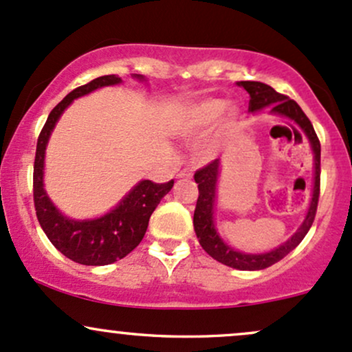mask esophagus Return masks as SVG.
I'll list each match as a JSON object with an SVG mask.
<instances>
[{"label":"esophagus","mask_w":352,"mask_h":352,"mask_svg":"<svg viewBox=\"0 0 352 352\" xmlns=\"http://www.w3.org/2000/svg\"><path fill=\"white\" fill-rule=\"evenodd\" d=\"M192 175H194V170H192V168H184L182 172L179 173V179H192Z\"/></svg>","instance_id":"esophagus-1"}]
</instances>
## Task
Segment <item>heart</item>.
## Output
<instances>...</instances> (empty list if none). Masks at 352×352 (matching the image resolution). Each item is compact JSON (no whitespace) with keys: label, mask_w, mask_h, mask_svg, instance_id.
<instances>
[{"label":"heart","mask_w":352,"mask_h":352,"mask_svg":"<svg viewBox=\"0 0 352 352\" xmlns=\"http://www.w3.org/2000/svg\"><path fill=\"white\" fill-rule=\"evenodd\" d=\"M228 111L226 112L225 110ZM223 113L226 115L223 116V122H222V133H229L232 132L237 125V120H239V113L234 107L227 108V102L223 100H206V102L199 103L190 110L187 117V125L188 129H194V130H204L208 129V126L214 125L217 120L222 117Z\"/></svg>","instance_id":"b5f03b06"}]
</instances>
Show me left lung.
<instances>
[{
	"label": "left lung",
	"mask_w": 352,
	"mask_h": 352,
	"mask_svg": "<svg viewBox=\"0 0 352 352\" xmlns=\"http://www.w3.org/2000/svg\"><path fill=\"white\" fill-rule=\"evenodd\" d=\"M237 85L239 87H244V90L250 95V111H257L265 107H272V110H270L272 113L291 118L292 122H296L297 125L302 129V132L307 135L312 146V152H314V188H312L311 206H309L306 219H304L299 230H297L285 244L264 254L239 252V250L227 245L217 234V229H215L214 223V202L220 162H210L206 167L199 168L195 172L194 179L195 182L199 184V199H197V206L194 212V229L202 249L206 250L208 256L214 257L215 261L222 262V264L229 265V267L239 270H261L270 267V265L276 264L280 258L287 256L291 250H294L296 247L300 244V241L306 237L312 222H314L316 212H318L320 190V144L318 135L314 132V126H312L311 120L306 117L302 108L297 105L294 100H291L289 96H285L283 94H277L272 87L261 82H239Z\"/></svg>",
	"instance_id": "1"
}]
</instances>
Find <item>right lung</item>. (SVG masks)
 Returning <instances> with one entry per match:
<instances>
[{"label": "right lung", "mask_w": 352, "mask_h": 352, "mask_svg": "<svg viewBox=\"0 0 352 352\" xmlns=\"http://www.w3.org/2000/svg\"><path fill=\"white\" fill-rule=\"evenodd\" d=\"M137 78H144L137 75ZM122 82L117 75H105L82 85L65 96L50 111L48 120L41 129L36 144L33 167V200L38 222L53 245L63 256L83 265H107L129 256L142 242L148 227L150 215L153 214L160 200L173 187V180L167 184H155L152 180H142L129 192L113 210L103 217L91 220H72L58 212L43 188L45 150L55 123L69 103L96 88L117 85Z\"/></svg>", "instance_id": "right-lung-1"}]
</instances>
